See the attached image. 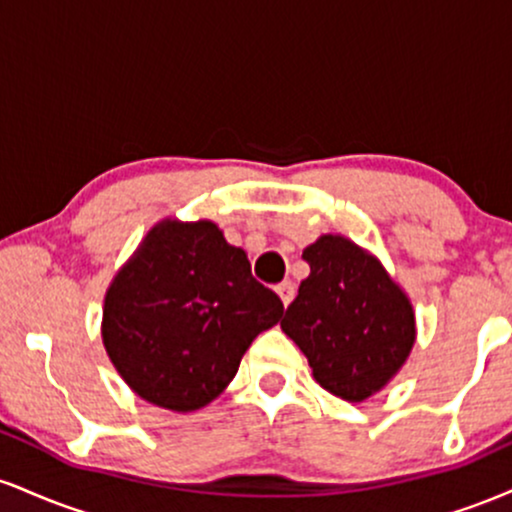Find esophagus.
<instances>
[{
  "label": "esophagus",
  "instance_id": "obj_1",
  "mask_svg": "<svg viewBox=\"0 0 512 512\" xmlns=\"http://www.w3.org/2000/svg\"><path fill=\"white\" fill-rule=\"evenodd\" d=\"M276 293H279L281 303L289 305L293 301V296H296V286H293L291 281H281V284L276 286Z\"/></svg>",
  "mask_w": 512,
  "mask_h": 512
}]
</instances>
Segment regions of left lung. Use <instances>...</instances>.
I'll return each instance as SVG.
<instances>
[{
	"label": "left lung",
	"instance_id": "left-lung-1",
	"mask_svg": "<svg viewBox=\"0 0 512 512\" xmlns=\"http://www.w3.org/2000/svg\"><path fill=\"white\" fill-rule=\"evenodd\" d=\"M303 260L310 274L281 330L327 392L363 402L407 363L416 342L414 305L373 252L339 233L310 243Z\"/></svg>",
	"mask_w": 512,
	"mask_h": 512
}]
</instances>
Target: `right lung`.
Here are the masks:
<instances>
[{
    "label": "right lung",
    "mask_w": 512,
    "mask_h": 512,
    "mask_svg": "<svg viewBox=\"0 0 512 512\" xmlns=\"http://www.w3.org/2000/svg\"><path fill=\"white\" fill-rule=\"evenodd\" d=\"M281 313L279 296L252 279L248 252L214 221L168 216L110 281L101 337L134 395L187 414L226 390L252 339Z\"/></svg>",
    "instance_id": "1"
}]
</instances>
